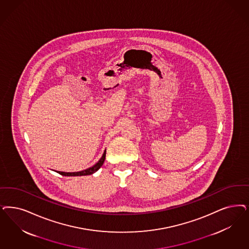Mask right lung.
Segmentation results:
<instances>
[{
	"mask_svg": "<svg viewBox=\"0 0 249 249\" xmlns=\"http://www.w3.org/2000/svg\"><path fill=\"white\" fill-rule=\"evenodd\" d=\"M105 158H106V151L104 152L103 155L101 157V159L97 162V163L94 164V166L90 167V168H87L86 170H83V171L80 172H73V173H65V172H60L57 171V173H59L60 175L62 176H67V177H78V176H87V175H92L94 174V172L97 171L104 163L105 161Z\"/></svg>",
	"mask_w": 249,
	"mask_h": 249,
	"instance_id": "right-lung-1",
	"label": "right lung"
}]
</instances>
